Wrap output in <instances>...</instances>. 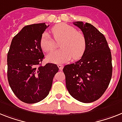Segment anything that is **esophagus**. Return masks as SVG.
I'll return each instance as SVG.
<instances>
[{
	"label": "esophagus",
	"mask_w": 122,
	"mask_h": 122,
	"mask_svg": "<svg viewBox=\"0 0 122 122\" xmlns=\"http://www.w3.org/2000/svg\"><path fill=\"white\" fill-rule=\"evenodd\" d=\"M58 66V67H59V68L60 69V70H62V69H63V65H61V64H59V65H57Z\"/></svg>",
	"instance_id": "esophagus-1"
}]
</instances>
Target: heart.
<instances>
[{"mask_svg":"<svg viewBox=\"0 0 122 122\" xmlns=\"http://www.w3.org/2000/svg\"><path fill=\"white\" fill-rule=\"evenodd\" d=\"M51 32L55 41H62L60 45L62 49L54 51L47 55V59L50 62L63 63L70 60L72 57L74 60H77L83 56L86 50V41L81 32L64 23L57 24L52 27ZM54 39L47 32L42 34L40 45L43 51L49 52L55 49L56 42Z\"/></svg>","mask_w":122,"mask_h":122,"instance_id":"heart-1","label":"heart"}]
</instances>
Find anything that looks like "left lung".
Returning <instances> with one entry per match:
<instances>
[{"instance_id": "obj_1", "label": "left lung", "mask_w": 122, "mask_h": 122, "mask_svg": "<svg viewBox=\"0 0 122 122\" xmlns=\"http://www.w3.org/2000/svg\"><path fill=\"white\" fill-rule=\"evenodd\" d=\"M86 38L81 59L63 67L66 87L70 95L83 103L96 101L108 88L112 75L111 52L106 39L90 24L74 22Z\"/></svg>"}]
</instances>
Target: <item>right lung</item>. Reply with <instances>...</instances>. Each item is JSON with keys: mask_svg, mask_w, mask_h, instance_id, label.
<instances>
[{"mask_svg": "<svg viewBox=\"0 0 122 122\" xmlns=\"http://www.w3.org/2000/svg\"><path fill=\"white\" fill-rule=\"evenodd\" d=\"M45 23L25 26L13 38L7 54V78L11 89L20 100L35 103L49 95L56 64L42 66L44 55L40 45Z\"/></svg>", "mask_w": 122, "mask_h": 122, "instance_id": "right-lung-1", "label": "right lung"}]
</instances>
